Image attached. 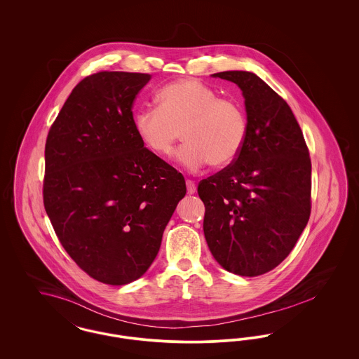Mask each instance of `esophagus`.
<instances>
[{"label": "esophagus", "instance_id": "1", "mask_svg": "<svg viewBox=\"0 0 359 359\" xmlns=\"http://www.w3.org/2000/svg\"><path fill=\"white\" fill-rule=\"evenodd\" d=\"M186 184H187L188 194H195V191H196V184H195V182H194V180H187V182H186Z\"/></svg>", "mask_w": 359, "mask_h": 359}]
</instances>
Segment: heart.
I'll list each match as a JSON object with an SVG mask.
<instances>
[{
  "instance_id": "heart-1",
  "label": "heart",
  "mask_w": 359,
  "mask_h": 359,
  "mask_svg": "<svg viewBox=\"0 0 359 359\" xmlns=\"http://www.w3.org/2000/svg\"><path fill=\"white\" fill-rule=\"evenodd\" d=\"M157 107H144L135 114V129L141 142L156 156L170 157L176 144L186 138L177 161L191 172L207 164L224 167L241 154L248 137L243 107L198 79H179L163 86Z\"/></svg>"
}]
</instances>
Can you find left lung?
Returning <instances> with one entry per match:
<instances>
[{
  "mask_svg": "<svg viewBox=\"0 0 359 359\" xmlns=\"http://www.w3.org/2000/svg\"><path fill=\"white\" fill-rule=\"evenodd\" d=\"M212 76L242 90L248 137L230 165L198 184L205 241L226 271L255 277L281 264L307 226L311 158L288 103L256 74Z\"/></svg>",
  "mask_w": 359,
  "mask_h": 359,
  "instance_id": "1",
  "label": "left lung"
}]
</instances>
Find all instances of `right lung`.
Returning <instances> with one entry per match:
<instances>
[{
  "instance_id": "1",
  "label": "right lung",
  "mask_w": 359,
  "mask_h": 359,
  "mask_svg": "<svg viewBox=\"0 0 359 359\" xmlns=\"http://www.w3.org/2000/svg\"><path fill=\"white\" fill-rule=\"evenodd\" d=\"M149 74L101 71L74 87L46 142L43 201L76 265L103 284L148 271L186 182L144 147L133 101Z\"/></svg>"
}]
</instances>
